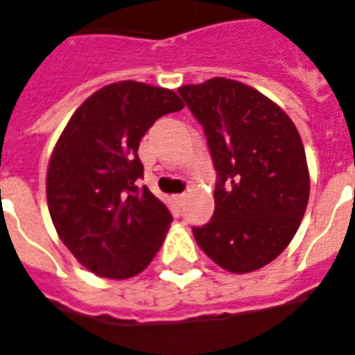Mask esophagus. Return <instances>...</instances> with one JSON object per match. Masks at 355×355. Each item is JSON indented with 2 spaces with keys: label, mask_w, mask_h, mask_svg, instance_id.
Listing matches in <instances>:
<instances>
[{
  "label": "esophagus",
  "mask_w": 355,
  "mask_h": 355,
  "mask_svg": "<svg viewBox=\"0 0 355 355\" xmlns=\"http://www.w3.org/2000/svg\"><path fill=\"white\" fill-rule=\"evenodd\" d=\"M186 193H178V195H175V200H177V204H184V200H186Z\"/></svg>",
  "instance_id": "1"
}]
</instances>
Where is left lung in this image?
Listing matches in <instances>:
<instances>
[{
    "label": "left lung",
    "instance_id": "obj_1",
    "mask_svg": "<svg viewBox=\"0 0 355 355\" xmlns=\"http://www.w3.org/2000/svg\"><path fill=\"white\" fill-rule=\"evenodd\" d=\"M202 124L216 169L214 213L196 243L229 272H251L285 251L309 202L305 148L278 104L243 83L214 77L178 88Z\"/></svg>",
    "mask_w": 355,
    "mask_h": 355
}]
</instances>
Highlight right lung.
<instances>
[{"label": "right lung", "mask_w": 355, "mask_h": 355, "mask_svg": "<svg viewBox=\"0 0 355 355\" xmlns=\"http://www.w3.org/2000/svg\"><path fill=\"white\" fill-rule=\"evenodd\" d=\"M184 108L175 92L144 83L104 86L76 110L53 148L46 200L59 238L97 276L126 279L150 265L173 216L137 180L139 144L166 113Z\"/></svg>", "instance_id": "right-lung-1"}]
</instances>
